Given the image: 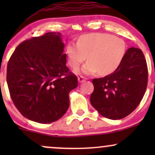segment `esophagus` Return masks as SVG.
Masks as SVG:
<instances>
[{
  "mask_svg": "<svg viewBox=\"0 0 155 155\" xmlns=\"http://www.w3.org/2000/svg\"><path fill=\"white\" fill-rule=\"evenodd\" d=\"M87 79L85 77H84V76H78V81H79V83H81L83 82V81H84L85 80H86Z\"/></svg>",
  "mask_w": 155,
  "mask_h": 155,
  "instance_id": "34e87169",
  "label": "esophagus"
}]
</instances>
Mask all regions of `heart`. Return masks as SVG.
Here are the masks:
<instances>
[{"mask_svg":"<svg viewBox=\"0 0 155 155\" xmlns=\"http://www.w3.org/2000/svg\"><path fill=\"white\" fill-rule=\"evenodd\" d=\"M127 52V44L122 38L104 33L84 35L77 44L70 42L66 53L69 65L77 70L87 58L82 72L92 74L100 71L101 75L112 74L120 66Z\"/></svg>","mask_w":155,"mask_h":155,"instance_id":"b5f03b06","label":"heart"}]
</instances>
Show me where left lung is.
<instances>
[{
    "label": "left lung",
    "mask_w": 155,
    "mask_h": 155,
    "mask_svg": "<svg viewBox=\"0 0 155 155\" xmlns=\"http://www.w3.org/2000/svg\"><path fill=\"white\" fill-rule=\"evenodd\" d=\"M148 68L142 51L127 49L120 66L109 75L94 79L90 103L103 117L120 120L137 108L144 95Z\"/></svg>",
    "instance_id": "left-lung-1"
}]
</instances>
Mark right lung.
Listing matches in <instances>:
<instances>
[{"label": "right lung", "instance_id": "add662e5", "mask_svg": "<svg viewBox=\"0 0 155 155\" xmlns=\"http://www.w3.org/2000/svg\"><path fill=\"white\" fill-rule=\"evenodd\" d=\"M59 33L33 37L17 46L7 65L10 96L21 114L47 124L61 118L69 107V92L77 77L66 66Z\"/></svg>", "mask_w": 155, "mask_h": 155}]
</instances>
